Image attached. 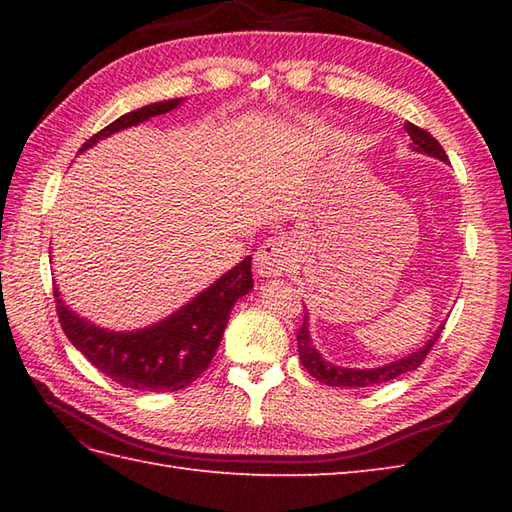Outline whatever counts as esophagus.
<instances>
[{"mask_svg": "<svg viewBox=\"0 0 512 512\" xmlns=\"http://www.w3.org/2000/svg\"><path fill=\"white\" fill-rule=\"evenodd\" d=\"M292 246L286 237H270L255 253V270L264 277H279L292 268Z\"/></svg>", "mask_w": 512, "mask_h": 512, "instance_id": "obj_1", "label": "esophagus"}]
</instances>
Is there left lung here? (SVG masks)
<instances>
[{
	"instance_id": "1",
	"label": "left lung",
	"mask_w": 512,
	"mask_h": 512,
	"mask_svg": "<svg viewBox=\"0 0 512 512\" xmlns=\"http://www.w3.org/2000/svg\"><path fill=\"white\" fill-rule=\"evenodd\" d=\"M407 134L411 138V149L418 151V154H427L431 158H438L442 162H447V154H444L442 145L433 138L427 129H420L413 123L405 125ZM444 330V325L436 330V334L420 347L418 352H413L405 358H398L394 363H387L383 367H372V369H354V367H339L325 361V358L317 352V347L312 345L310 332H308V317H303L301 330L297 332V343H299V358L301 365L308 369L310 376H314L319 383H325L330 387H369V385H378V383H387V380L396 378L400 374H407L411 369H418L422 365L424 358L431 352V347L436 345L440 339V332Z\"/></svg>"
}]
</instances>
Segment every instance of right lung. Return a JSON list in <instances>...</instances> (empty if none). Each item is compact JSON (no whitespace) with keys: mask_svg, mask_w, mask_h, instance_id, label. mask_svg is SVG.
<instances>
[{"mask_svg":"<svg viewBox=\"0 0 512 512\" xmlns=\"http://www.w3.org/2000/svg\"><path fill=\"white\" fill-rule=\"evenodd\" d=\"M180 103L182 99L151 103L116 118L99 134H94L79 149V154L121 129L176 110ZM250 288H253V273H250V257H246L198 297H193L187 306L149 328L134 332L105 330L79 317L65 306L57 286H54V303L65 336L105 376L138 391H178L189 387L209 367L220 347L233 306L237 299L248 295Z\"/></svg>","mask_w":512,"mask_h":512,"instance_id":"add662e5","label":"right lung"}]
</instances>
